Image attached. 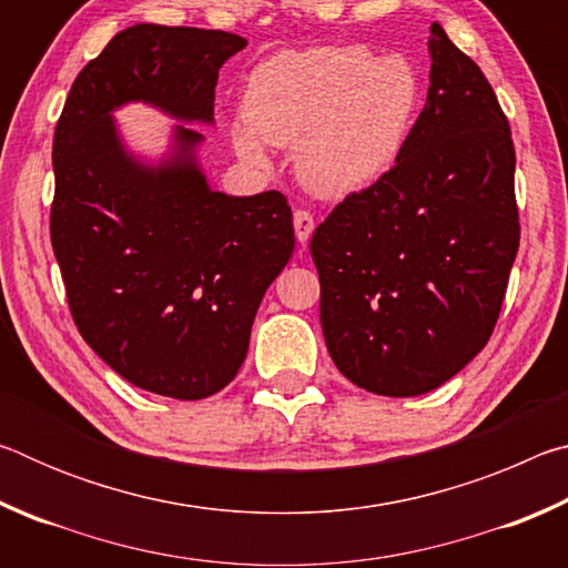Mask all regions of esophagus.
<instances>
[{
	"label": "esophagus",
	"mask_w": 568,
	"mask_h": 568,
	"mask_svg": "<svg viewBox=\"0 0 568 568\" xmlns=\"http://www.w3.org/2000/svg\"><path fill=\"white\" fill-rule=\"evenodd\" d=\"M293 225H295V237H297V243H307V237L313 235V230H315V220H313V215L307 213V210H295V215H293Z\"/></svg>",
	"instance_id": "esophagus-1"
}]
</instances>
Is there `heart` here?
I'll list each match as a JSON object with an SVG mask.
<instances>
[{
	"label": "heart",
	"instance_id": "b5f03b06",
	"mask_svg": "<svg viewBox=\"0 0 568 568\" xmlns=\"http://www.w3.org/2000/svg\"><path fill=\"white\" fill-rule=\"evenodd\" d=\"M423 104L418 67L365 44L281 52L255 67L243 92L251 124L233 130L245 160L265 162V142L297 145L295 168L323 195H351L396 165Z\"/></svg>",
	"mask_w": 568,
	"mask_h": 568
}]
</instances>
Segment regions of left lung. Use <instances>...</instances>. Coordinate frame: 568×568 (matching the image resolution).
I'll return each instance as SVG.
<instances>
[{
  "instance_id": "left-lung-1",
  "label": "left lung",
  "mask_w": 568,
  "mask_h": 568,
  "mask_svg": "<svg viewBox=\"0 0 568 568\" xmlns=\"http://www.w3.org/2000/svg\"><path fill=\"white\" fill-rule=\"evenodd\" d=\"M430 34L428 100L398 162L311 240L333 363L393 398L444 386L484 351L521 240L506 114L444 27Z\"/></svg>"
}]
</instances>
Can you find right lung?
Listing matches in <instances>:
<instances>
[{"mask_svg":"<svg viewBox=\"0 0 568 568\" xmlns=\"http://www.w3.org/2000/svg\"><path fill=\"white\" fill-rule=\"evenodd\" d=\"M247 42L197 27L134 24L77 74L54 130L50 235L90 348L132 386L178 400L223 390L243 365L257 305L295 247L283 192L207 187L175 128L158 168L124 150L112 110L148 102L213 122L217 72Z\"/></svg>","mask_w":568,"mask_h":568,"instance_id":"right-lung-1","label":"right lung"}]
</instances>
